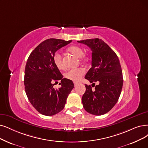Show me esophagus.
<instances>
[{"label":"esophagus","instance_id":"1","mask_svg":"<svg viewBox=\"0 0 148 148\" xmlns=\"http://www.w3.org/2000/svg\"><path fill=\"white\" fill-rule=\"evenodd\" d=\"M74 83V86H75V87H76L77 86H78L79 84H80V82H73Z\"/></svg>","mask_w":148,"mask_h":148}]
</instances>
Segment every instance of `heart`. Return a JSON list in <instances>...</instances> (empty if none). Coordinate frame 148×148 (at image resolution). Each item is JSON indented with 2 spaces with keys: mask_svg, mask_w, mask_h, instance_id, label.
I'll return each instance as SVG.
<instances>
[{
  "mask_svg": "<svg viewBox=\"0 0 148 148\" xmlns=\"http://www.w3.org/2000/svg\"><path fill=\"white\" fill-rule=\"evenodd\" d=\"M68 51L76 56L79 58V60L81 62H87L88 61V58L87 55H84V50L78 46H72L69 48ZM53 61L55 66L60 70L64 69V65L62 62V59L61 54L59 52H56L53 56ZM86 71L83 68H76L69 70L65 74V77L67 79L73 81H79L81 80L82 76L85 74Z\"/></svg>",
  "mask_w": 148,
  "mask_h": 148,
  "instance_id": "1",
  "label": "heart"
}]
</instances>
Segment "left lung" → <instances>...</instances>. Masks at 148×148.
I'll use <instances>...</instances> for the list:
<instances>
[{
    "mask_svg": "<svg viewBox=\"0 0 148 148\" xmlns=\"http://www.w3.org/2000/svg\"><path fill=\"white\" fill-rule=\"evenodd\" d=\"M92 50V67L85 78L94 85L85 84L86 90L82 97L84 109L95 115H104L110 110L119 100L121 92L123 78L119 59L114 50L98 38L78 40Z\"/></svg>",
    "mask_w": 148,
    "mask_h": 148,
    "instance_id": "1",
    "label": "left lung"
}]
</instances>
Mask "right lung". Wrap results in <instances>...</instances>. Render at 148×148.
<instances>
[{
    "mask_svg": "<svg viewBox=\"0 0 148 148\" xmlns=\"http://www.w3.org/2000/svg\"><path fill=\"white\" fill-rule=\"evenodd\" d=\"M72 41L53 38L45 40L27 60L24 76L25 92L32 106L44 115L51 116L61 112L74 87L72 81L63 78L53 61L56 51ZM58 80L61 81L62 86L55 90L54 83Z\"/></svg>",
    "mask_w": 148,
    "mask_h": 148,
    "instance_id": "obj_1",
    "label": "right lung"
}]
</instances>
